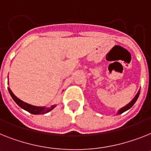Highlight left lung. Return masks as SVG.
<instances>
[{"instance_id": "obj_1", "label": "left lung", "mask_w": 151, "mask_h": 151, "mask_svg": "<svg viewBox=\"0 0 151 151\" xmlns=\"http://www.w3.org/2000/svg\"><path fill=\"white\" fill-rule=\"evenodd\" d=\"M140 89H139V91H137V94L135 95V96H134V98H133L132 100H131V101H130V103H128L127 105H125L124 107H121V108L120 109V110H119V111H117V112H116V114H121L122 113L125 112V111H127V110H129V109H130V107H132L133 105H134V104H135V102H136V101H137V100L138 97H139V94H140Z\"/></svg>"}]
</instances>
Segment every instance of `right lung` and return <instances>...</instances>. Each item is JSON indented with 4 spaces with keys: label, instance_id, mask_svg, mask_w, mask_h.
<instances>
[{
    "label": "right lung",
    "instance_id": "obj_1",
    "mask_svg": "<svg viewBox=\"0 0 151 151\" xmlns=\"http://www.w3.org/2000/svg\"><path fill=\"white\" fill-rule=\"evenodd\" d=\"M7 89H8L9 93L11 94V97L13 98L14 101H15V103L17 104L18 105L19 107H21L22 109L25 110L27 112L30 113V114H47V113L50 112V111H52L54 107H56L57 104H54L50 106V107H37V106H34V105L29 104L26 103L24 101H21L15 96L14 94V93L12 92V91L11 90L10 87H7Z\"/></svg>",
    "mask_w": 151,
    "mask_h": 151
}]
</instances>
